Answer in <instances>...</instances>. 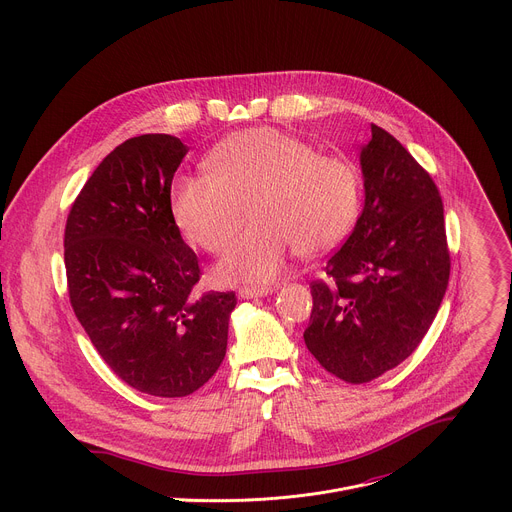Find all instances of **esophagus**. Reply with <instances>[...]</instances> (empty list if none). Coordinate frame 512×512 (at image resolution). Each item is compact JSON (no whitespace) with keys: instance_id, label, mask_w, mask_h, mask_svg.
I'll return each mask as SVG.
<instances>
[{"instance_id":"esophagus-1","label":"esophagus","mask_w":512,"mask_h":512,"mask_svg":"<svg viewBox=\"0 0 512 512\" xmlns=\"http://www.w3.org/2000/svg\"><path fill=\"white\" fill-rule=\"evenodd\" d=\"M275 289V285H245L239 287V298L241 300H253V298H263Z\"/></svg>"}]
</instances>
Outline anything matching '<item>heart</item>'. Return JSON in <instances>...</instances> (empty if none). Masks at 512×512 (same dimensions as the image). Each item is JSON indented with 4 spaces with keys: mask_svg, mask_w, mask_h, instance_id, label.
Wrapping results in <instances>:
<instances>
[{
    "mask_svg": "<svg viewBox=\"0 0 512 512\" xmlns=\"http://www.w3.org/2000/svg\"><path fill=\"white\" fill-rule=\"evenodd\" d=\"M206 170L176 176L170 204L182 235L212 255L229 247L249 206L253 225L216 267L227 283L273 279L289 249L312 257L338 247L362 212L356 164L273 127L225 137Z\"/></svg>",
    "mask_w": 512,
    "mask_h": 512,
    "instance_id": "heart-1",
    "label": "heart"
}]
</instances>
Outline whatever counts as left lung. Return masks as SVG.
<instances>
[{
    "label": "left lung",
    "instance_id": "1",
    "mask_svg": "<svg viewBox=\"0 0 512 512\" xmlns=\"http://www.w3.org/2000/svg\"><path fill=\"white\" fill-rule=\"evenodd\" d=\"M360 152L364 208L314 279L304 332L322 367L350 385L395 369L427 334L450 279L444 204L431 176L379 125Z\"/></svg>",
    "mask_w": 512,
    "mask_h": 512
}]
</instances>
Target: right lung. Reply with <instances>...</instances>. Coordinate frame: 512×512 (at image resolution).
Returning a JSON list of instances; mask_svg holds the SVG:
<instances>
[{"instance_id":"add662e5","label":"right lung","mask_w":512,"mask_h":512,"mask_svg":"<svg viewBox=\"0 0 512 512\" xmlns=\"http://www.w3.org/2000/svg\"><path fill=\"white\" fill-rule=\"evenodd\" d=\"M188 145L166 133L123 141L70 206V306L109 369L154 397H186L221 367L235 291L196 294L200 265L170 190Z\"/></svg>"}]
</instances>
